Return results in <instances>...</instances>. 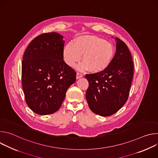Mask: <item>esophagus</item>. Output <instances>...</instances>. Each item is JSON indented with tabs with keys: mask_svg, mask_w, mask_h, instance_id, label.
Returning <instances> with one entry per match:
<instances>
[{
	"mask_svg": "<svg viewBox=\"0 0 158 158\" xmlns=\"http://www.w3.org/2000/svg\"><path fill=\"white\" fill-rule=\"evenodd\" d=\"M81 77H82V74H80V73H77V74H76V79H80V78H81Z\"/></svg>",
	"mask_w": 158,
	"mask_h": 158,
	"instance_id": "34e87169",
	"label": "esophagus"
}]
</instances>
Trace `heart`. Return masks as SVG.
<instances>
[{"label":"heart","mask_w":158,"mask_h":158,"mask_svg":"<svg viewBox=\"0 0 158 158\" xmlns=\"http://www.w3.org/2000/svg\"><path fill=\"white\" fill-rule=\"evenodd\" d=\"M114 48L110 42L96 35H82L76 38L64 48L63 57L69 67H74L82 56L77 68L92 73H99L106 69L114 56Z\"/></svg>","instance_id":"heart-1"}]
</instances>
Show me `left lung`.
Listing matches in <instances>:
<instances>
[{"label": "left lung", "instance_id": "obj_1", "mask_svg": "<svg viewBox=\"0 0 158 158\" xmlns=\"http://www.w3.org/2000/svg\"><path fill=\"white\" fill-rule=\"evenodd\" d=\"M116 51L109 67L99 73L86 74L89 87L85 98L89 108L101 116H109L119 110L128 99L134 65L126 44L119 38Z\"/></svg>", "mask_w": 158, "mask_h": 158}]
</instances>
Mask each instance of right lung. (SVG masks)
<instances>
[{
    "label": "right lung",
    "mask_w": 158,
    "mask_h": 158,
    "mask_svg": "<svg viewBox=\"0 0 158 158\" xmlns=\"http://www.w3.org/2000/svg\"><path fill=\"white\" fill-rule=\"evenodd\" d=\"M56 32L38 35L29 44L22 62V84L26 102L39 115L59 110L76 73L63 60L65 41Z\"/></svg>",
    "instance_id": "right-lung-1"
}]
</instances>
